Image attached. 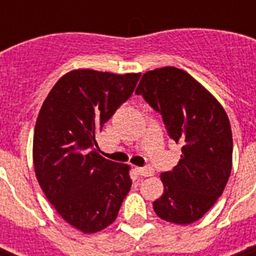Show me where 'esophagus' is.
<instances>
[{"instance_id":"obj_1","label":"esophagus","mask_w":256,"mask_h":256,"mask_svg":"<svg viewBox=\"0 0 256 256\" xmlns=\"http://www.w3.org/2000/svg\"><path fill=\"white\" fill-rule=\"evenodd\" d=\"M136 171L142 176H152L154 175V170L152 168H136Z\"/></svg>"}]
</instances>
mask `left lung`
<instances>
[{
    "instance_id": "obj_1",
    "label": "left lung",
    "mask_w": 256,
    "mask_h": 256,
    "mask_svg": "<svg viewBox=\"0 0 256 256\" xmlns=\"http://www.w3.org/2000/svg\"><path fill=\"white\" fill-rule=\"evenodd\" d=\"M160 112L171 140L182 144L172 171L162 172L164 194L156 214L175 224L200 219L227 184L232 168V134L218 100L182 69L164 66L142 76L136 90Z\"/></svg>"
}]
</instances>
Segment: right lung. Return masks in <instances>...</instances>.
Segmentation results:
<instances>
[{
  "label": "right lung",
  "mask_w": 256,
  "mask_h": 256,
  "mask_svg": "<svg viewBox=\"0 0 256 256\" xmlns=\"http://www.w3.org/2000/svg\"><path fill=\"white\" fill-rule=\"evenodd\" d=\"M140 73L76 69L53 86L33 136L36 176L70 226L94 234L116 219L132 187L130 166L98 154L96 134L134 92Z\"/></svg>",
  "instance_id": "1"
}]
</instances>
